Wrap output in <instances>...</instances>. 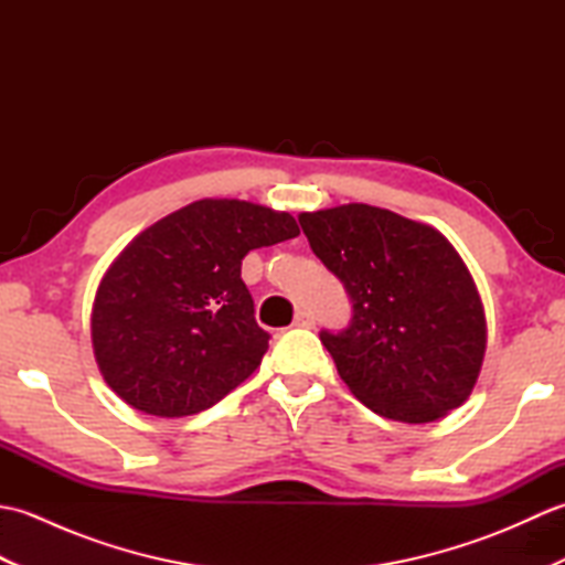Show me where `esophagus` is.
<instances>
[{"mask_svg":"<svg viewBox=\"0 0 565 565\" xmlns=\"http://www.w3.org/2000/svg\"><path fill=\"white\" fill-rule=\"evenodd\" d=\"M294 326L296 328H313L316 326V318L310 310H298L296 318H294Z\"/></svg>","mask_w":565,"mask_h":565,"instance_id":"34e87169","label":"esophagus"}]
</instances>
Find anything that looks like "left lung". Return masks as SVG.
<instances>
[{
  "instance_id": "1",
  "label": "left lung",
  "mask_w": 565,
  "mask_h": 565,
  "mask_svg": "<svg viewBox=\"0 0 565 565\" xmlns=\"http://www.w3.org/2000/svg\"><path fill=\"white\" fill-rule=\"evenodd\" d=\"M316 257L352 298L350 328L320 332L356 401L398 423H431L471 395L486 310L459 252L431 225L366 206L298 215Z\"/></svg>"
}]
</instances>
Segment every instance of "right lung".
Wrapping results in <instances>:
<instances>
[{
	"label": "right lung",
	"mask_w": 565,
	"mask_h": 565,
	"mask_svg": "<svg viewBox=\"0 0 565 565\" xmlns=\"http://www.w3.org/2000/svg\"><path fill=\"white\" fill-rule=\"evenodd\" d=\"M298 233L291 213L201 199L130 239L92 306L94 359L109 388L140 413L184 417L255 374L269 334L239 267L249 249Z\"/></svg>",
	"instance_id": "obj_1"
}]
</instances>
